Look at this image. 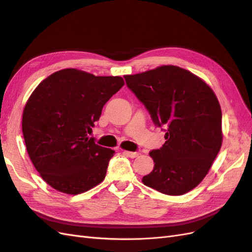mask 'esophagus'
I'll use <instances>...</instances> for the list:
<instances>
[{"instance_id": "esophagus-1", "label": "esophagus", "mask_w": 252, "mask_h": 252, "mask_svg": "<svg viewBox=\"0 0 252 252\" xmlns=\"http://www.w3.org/2000/svg\"><path fill=\"white\" fill-rule=\"evenodd\" d=\"M123 154L125 155V156H127L128 158H136L139 156V154L138 152H132V151H123Z\"/></svg>"}]
</instances>
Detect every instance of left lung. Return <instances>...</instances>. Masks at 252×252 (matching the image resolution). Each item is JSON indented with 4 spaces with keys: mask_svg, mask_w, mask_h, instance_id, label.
Segmentation results:
<instances>
[{
    "mask_svg": "<svg viewBox=\"0 0 252 252\" xmlns=\"http://www.w3.org/2000/svg\"><path fill=\"white\" fill-rule=\"evenodd\" d=\"M127 87L145 106L165 144L151 150L155 167L144 185L168 195H182L208 173L222 146V111L211 88L177 66L125 75Z\"/></svg>",
    "mask_w": 252,
    "mask_h": 252,
    "instance_id": "left-lung-1",
    "label": "left lung"
}]
</instances>
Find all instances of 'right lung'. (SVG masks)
I'll return each instance as SVG.
<instances>
[{
  "label": "right lung",
  "mask_w": 252,
  "mask_h": 252,
  "mask_svg": "<svg viewBox=\"0 0 252 252\" xmlns=\"http://www.w3.org/2000/svg\"><path fill=\"white\" fill-rule=\"evenodd\" d=\"M123 85L121 77L68 68L49 75L30 95L23 112V135L35 169L52 188L80 194L105 179L114 151L98 146L88 133Z\"/></svg>",
  "instance_id": "add662e5"
}]
</instances>
